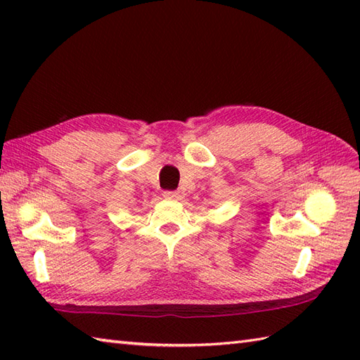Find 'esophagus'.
<instances>
[{"mask_svg": "<svg viewBox=\"0 0 360 360\" xmlns=\"http://www.w3.org/2000/svg\"><path fill=\"white\" fill-rule=\"evenodd\" d=\"M164 198H167V200H176V198H178V192H174V190H165Z\"/></svg>", "mask_w": 360, "mask_h": 360, "instance_id": "1", "label": "esophagus"}]
</instances>
